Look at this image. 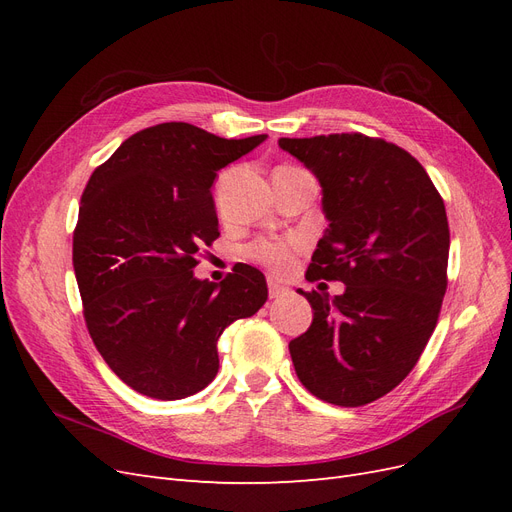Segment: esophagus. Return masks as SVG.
Masks as SVG:
<instances>
[{"label": "esophagus", "instance_id": "obj_1", "mask_svg": "<svg viewBox=\"0 0 512 512\" xmlns=\"http://www.w3.org/2000/svg\"><path fill=\"white\" fill-rule=\"evenodd\" d=\"M286 292H288L286 286H282L280 282H277L275 277H269V297L271 299H280V297H284Z\"/></svg>", "mask_w": 512, "mask_h": 512}]
</instances>
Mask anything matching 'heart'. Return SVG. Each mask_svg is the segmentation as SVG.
I'll list each match as a JSON object with an SVG mask.
<instances>
[{
    "instance_id": "heart-1",
    "label": "heart",
    "mask_w": 512,
    "mask_h": 512,
    "mask_svg": "<svg viewBox=\"0 0 512 512\" xmlns=\"http://www.w3.org/2000/svg\"><path fill=\"white\" fill-rule=\"evenodd\" d=\"M250 256L277 271H284L292 260V245L284 241H256L250 247Z\"/></svg>"
}]
</instances>
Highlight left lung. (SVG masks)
<instances>
[{
    "label": "left lung",
    "instance_id": "obj_1",
    "mask_svg": "<svg viewBox=\"0 0 512 512\" xmlns=\"http://www.w3.org/2000/svg\"><path fill=\"white\" fill-rule=\"evenodd\" d=\"M312 170L329 226L307 280H339L344 294L303 292L309 329L288 344L309 393L356 408L404 380L436 329L451 235L425 168L401 147L363 134L280 138Z\"/></svg>",
    "mask_w": 512,
    "mask_h": 512
}]
</instances>
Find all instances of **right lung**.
Listing matches in <instances>:
<instances>
[{"mask_svg":"<svg viewBox=\"0 0 512 512\" xmlns=\"http://www.w3.org/2000/svg\"><path fill=\"white\" fill-rule=\"evenodd\" d=\"M267 134L220 138L170 121L132 134L91 175L72 262L91 339L136 393L190 397L218 376V339L267 301V280L237 265L194 277L200 245L220 237L211 185Z\"/></svg>","mask_w":512,"mask_h":512,"instance_id":"obj_1","label":"right lung"}]
</instances>
